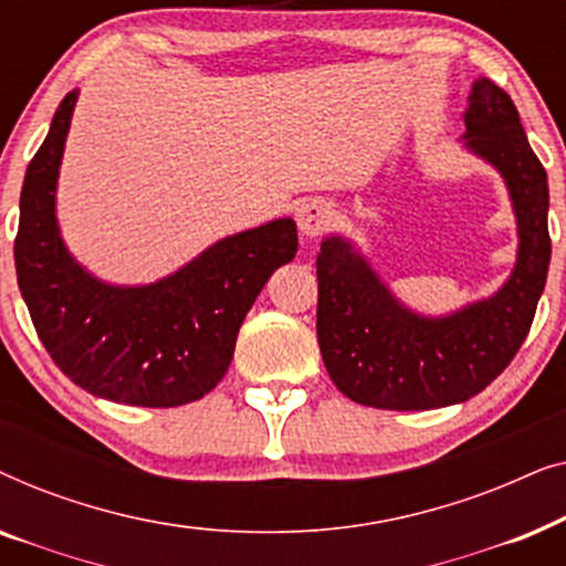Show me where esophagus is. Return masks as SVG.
I'll list each match as a JSON object with an SVG mask.
<instances>
[{
  "instance_id": "obj_1",
  "label": "esophagus",
  "mask_w": 566,
  "mask_h": 566,
  "mask_svg": "<svg viewBox=\"0 0 566 566\" xmlns=\"http://www.w3.org/2000/svg\"><path fill=\"white\" fill-rule=\"evenodd\" d=\"M296 221H298L301 234L322 237L324 231L332 227V221H335V208H332L329 200L312 198L298 208Z\"/></svg>"
}]
</instances>
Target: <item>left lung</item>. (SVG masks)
<instances>
[{"label": "left lung", "mask_w": 566, "mask_h": 566, "mask_svg": "<svg viewBox=\"0 0 566 566\" xmlns=\"http://www.w3.org/2000/svg\"><path fill=\"white\" fill-rule=\"evenodd\" d=\"M467 146L505 177L517 216V265L492 298L443 319L399 304L345 239L329 237L316 254V337L327 374L347 399L376 409H436L486 389L528 335L546 285V169L533 154L513 99L476 80L463 115Z\"/></svg>", "instance_id": "left-lung-1"}]
</instances>
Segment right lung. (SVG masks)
Returning a JSON list of instances; mask_svg holds the SVG:
<instances>
[{
    "label": "right lung",
    "instance_id": "1",
    "mask_svg": "<svg viewBox=\"0 0 566 566\" xmlns=\"http://www.w3.org/2000/svg\"><path fill=\"white\" fill-rule=\"evenodd\" d=\"M74 103L76 90L61 99L22 182L14 268L30 319L61 374L84 391L134 407L188 405L221 381L262 285L296 258V223L277 219L221 239L142 289L95 281L66 252L56 223Z\"/></svg>",
    "mask_w": 566,
    "mask_h": 566
}]
</instances>
